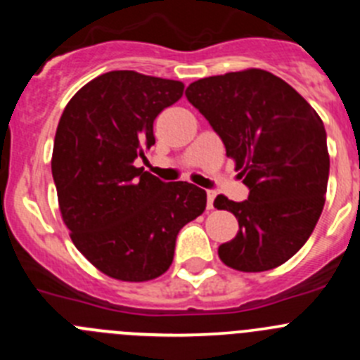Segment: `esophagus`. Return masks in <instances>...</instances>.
<instances>
[{
    "instance_id": "1",
    "label": "esophagus",
    "mask_w": 360,
    "mask_h": 360,
    "mask_svg": "<svg viewBox=\"0 0 360 360\" xmlns=\"http://www.w3.org/2000/svg\"><path fill=\"white\" fill-rule=\"evenodd\" d=\"M207 209L209 211H211V209H214V193H211V191L207 193Z\"/></svg>"
}]
</instances>
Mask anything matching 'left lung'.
<instances>
[{
    "mask_svg": "<svg viewBox=\"0 0 360 360\" xmlns=\"http://www.w3.org/2000/svg\"><path fill=\"white\" fill-rule=\"evenodd\" d=\"M186 97L249 187L243 202L216 196L214 207L240 224L236 238L219 245V259L241 272L283 265L307 243L324 207L330 157L323 120L288 82L257 68L200 79Z\"/></svg>",
    "mask_w": 360,
    "mask_h": 360,
    "instance_id": "obj_1",
    "label": "left lung"
}]
</instances>
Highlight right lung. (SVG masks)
Here are the masks:
<instances>
[{"mask_svg": "<svg viewBox=\"0 0 360 360\" xmlns=\"http://www.w3.org/2000/svg\"><path fill=\"white\" fill-rule=\"evenodd\" d=\"M182 94L180 81L117 70L82 86L63 111L52 155L63 221L77 250L110 278L164 274L180 229L205 211L203 189L133 165L155 144L158 113Z\"/></svg>", "mask_w": 360, "mask_h": 360, "instance_id": "right-lung-1", "label": "right lung"}]
</instances>
